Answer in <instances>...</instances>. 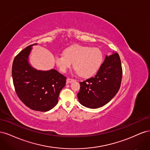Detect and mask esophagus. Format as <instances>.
<instances>
[{
    "instance_id": "esophagus-1",
    "label": "esophagus",
    "mask_w": 150,
    "mask_h": 150,
    "mask_svg": "<svg viewBox=\"0 0 150 150\" xmlns=\"http://www.w3.org/2000/svg\"><path fill=\"white\" fill-rule=\"evenodd\" d=\"M74 80L73 79H70V78H67L66 80V82L67 83H71L72 82H73Z\"/></svg>"
}]
</instances>
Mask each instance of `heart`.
Returning a JSON list of instances; mask_svg holds the SVG:
<instances>
[{
	"label": "heart",
	"instance_id": "b5f03b06",
	"mask_svg": "<svg viewBox=\"0 0 150 150\" xmlns=\"http://www.w3.org/2000/svg\"><path fill=\"white\" fill-rule=\"evenodd\" d=\"M103 60V54L99 49L78 44L67 47L63 54L54 57L56 65L62 72H65L73 62L75 71L83 78H89L96 73Z\"/></svg>",
	"mask_w": 150,
	"mask_h": 150
}]
</instances>
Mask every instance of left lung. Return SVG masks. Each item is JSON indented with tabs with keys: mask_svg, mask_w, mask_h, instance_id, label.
Segmentation results:
<instances>
[{
	"mask_svg": "<svg viewBox=\"0 0 150 150\" xmlns=\"http://www.w3.org/2000/svg\"><path fill=\"white\" fill-rule=\"evenodd\" d=\"M122 67L119 54L112 52L106 56L94 77L80 82L78 94L83 106L96 109L110 102L118 92L122 79Z\"/></svg>",
	"mask_w": 150,
	"mask_h": 150,
	"instance_id": "8db88e82",
	"label": "left lung"
}]
</instances>
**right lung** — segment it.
<instances>
[{"mask_svg":"<svg viewBox=\"0 0 150 150\" xmlns=\"http://www.w3.org/2000/svg\"><path fill=\"white\" fill-rule=\"evenodd\" d=\"M34 44L25 47L13 61L12 76L16 92L25 106L38 111H48L58 103L66 78L56 69L38 70L29 61Z\"/></svg>","mask_w":150,"mask_h":150,"instance_id":"1","label":"right lung"}]
</instances>
